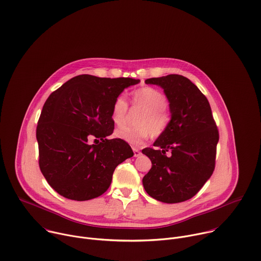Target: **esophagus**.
Segmentation results:
<instances>
[{
	"label": "esophagus",
	"instance_id": "esophagus-1",
	"mask_svg": "<svg viewBox=\"0 0 261 261\" xmlns=\"http://www.w3.org/2000/svg\"><path fill=\"white\" fill-rule=\"evenodd\" d=\"M133 153H134V157H139L141 155L140 151L137 150V148H133Z\"/></svg>",
	"mask_w": 261,
	"mask_h": 261
}]
</instances>
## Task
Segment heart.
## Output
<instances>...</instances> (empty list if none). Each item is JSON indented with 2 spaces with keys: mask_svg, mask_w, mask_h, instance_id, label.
<instances>
[{
  "mask_svg": "<svg viewBox=\"0 0 261 261\" xmlns=\"http://www.w3.org/2000/svg\"><path fill=\"white\" fill-rule=\"evenodd\" d=\"M132 103L142 110L136 120L137 127H122L116 130L115 136L130 144L140 145L151 134L161 136L169 126L171 115L166 107L167 99L158 90L144 87L132 94ZM129 118V107L126 99L119 96L111 107V120L117 125H124Z\"/></svg>",
  "mask_w": 261,
  "mask_h": 261,
  "instance_id": "heart-1",
  "label": "heart"
}]
</instances>
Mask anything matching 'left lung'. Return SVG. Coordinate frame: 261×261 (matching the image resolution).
I'll return each mask as SVG.
<instances>
[{"instance_id": "8db88e82", "label": "left lung", "mask_w": 261, "mask_h": 261, "mask_svg": "<svg viewBox=\"0 0 261 261\" xmlns=\"http://www.w3.org/2000/svg\"><path fill=\"white\" fill-rule=\"evenodd\" d=\"M163 89L171 120L166 131L142 154L152 168L142 178L151 197L177 203L192 198L215 169L219 132L206 97L187 77L178 74L145 81Z\"/></svg>"}]
</instances>
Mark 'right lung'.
<instances>
[{
  "mask_svg": "<svg viewBox=\"0 0 261 261\" xmlns=\"http://www.w3.org/2000/svg\"><path fill=\"white\" fill-rule=\"evenodd\" d=\"M140 81L79 75L50 94L37 125L39 167L60 195L85 201L102 195L116 167L134 154L120 138L108 139L114 101ZM94 139L95 145L90 144Z\"/></svg>",
  "mask_w": 261,
  "mask_h": 261,
  "instance_id": "1",
  "label": "right lung"
}]
</instances>
